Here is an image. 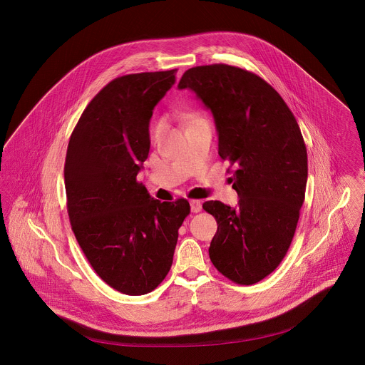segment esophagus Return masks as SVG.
<instances>
[{
  "label": "esophagus",
  "mask_w": 365,
  "mask_h": 365,
  "mask_svg": "<svg viewBox=\"0 0 365 365\" xmlns=\"http://www.w3.org/2000/svg\"><path fill=\"white\" fill-rule=\"evenodd\" d=\"M190 205H191V210H192L194 213H198V212H201V209H202V204H201V201H198V200H192V201L190 202Z\"/></svg>",
  "instance_id": "34e87169"
}]
</instances>
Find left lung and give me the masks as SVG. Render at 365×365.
I'll return each mask as SVG.
<instances>
[{"label":"left lung","instance_id":"8db88e82","mask_svg":"<svg viewBox=\"0 0 365 365\" xmlns=\"http://www.w3.org/2000/svg\"><path fill=\"white\" fill-rule=\"evenodd\" d=\"M178 88L192 90L210 109L219 156L236 168L237 208L220 201L202 205L217 223L209 257L230 281L256 284L279 265L297 230L308 180L301 129L282 97L240 67H192Z\"/></svg>","mask_w":365,"mask_h":365}]
</instances>
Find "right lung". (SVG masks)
<instances>
[{
    "instance_id": "add662e5",
    "label": "right lung",
    "mask_w": 365,
    "mask_h": 365,
    "mask_svg": "<svg viewBox=\"0 0 365 365\" xmlns=\"http://www.w3.org/2000/svg\"><path fill=\"white\" fill-rule=\"evenodd\" d=\"M177 70L118 77L87 105L67 146L64 185L74 236L98 277L126 295L152 292L168 274L180 198L160 202L136 180L149 156V122Z\"/></svg>"
}]
</instances>
